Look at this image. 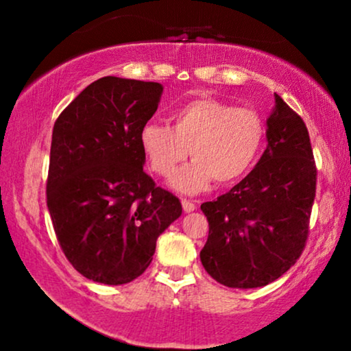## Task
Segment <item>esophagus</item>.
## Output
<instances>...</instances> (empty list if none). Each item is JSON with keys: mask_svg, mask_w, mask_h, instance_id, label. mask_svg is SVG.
Instances as JSON below:
<instances>
[{"mask_svg": "<svg viewBox=\"0 0 351 351\" xmlns=\"http://www.w3.org/2000/svg\"><path fill=\"white\" fill-rule=\"evenodd\" d=\"M181 204H183L184 213H191V211H195V209H196V203H195V201H191V199H183V201H181Z\"/></svg>", "mask_w": 351, "mask_h": 351, "instance_id": "esophagus-1", "label": "esophagus"}]
</instances>
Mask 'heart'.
I'll return each mask as SVG.
<instances>
[{
    "mask_svg": "<svg viewBox=\"0 0 351 351\" xmlns=\"http://www.w3.org/2000/svg\"><path fill=\"white\" fill-rule=\"evenodd\" d=\"M170 125L147 122L140 147L148 167L170 176L180 163L195 160L171 178L173 188L198 193L216 184H232L256 167L265 143V123L252 107H234L211 97L193 99L170 114Z\"/></svg>",
    "mask_w": 351,
    "mask_h": 351,
    "instance_id": "heart-1",
    "label": "heart"
}]
</instances>
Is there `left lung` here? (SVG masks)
<instances>
[{
	"instance_id": "8db88e82",
	"label": "left lung",
	"mask_w": 351,
	"mask_h": 351,
	"mask_svg": "<svg viewBox=\"0 0 351 351\" xmlns=\"http://www.w3.org/2000/svg\"><path fill=\"white\" fill-rule=\"evenodd\" d=\"M317 167L302 117L276 94L267 148L243 181L201 204L209 234L201 264L228 287H263L302 256L308 237Z\"/></svg>"
}]
</instances>
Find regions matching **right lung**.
<instances>
[{"label": "right lung", "instance_id": "1", "mask_svg": "<svg viewBox=\"0 0 351 351\" xmlns=\"http://www.w3.org/2000/svg\"><path fill=\"white\" fill-rule=\"evenodd\" d=\"M158 82L108 75L87 86L52 128L47 209L75 271L128 284L153 259L181 203L143 171L140 130L158 108Z\"/></svg>", "mask_w": 351, "mask_h": 351}]
</instances>
